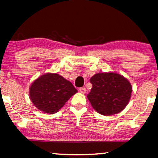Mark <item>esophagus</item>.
Here are the masks:
<instances>
[{
    "instance_id": "esophagus-1",
    "label": "esophagus",
    "mask_w": 158,
    "mask_h": 158,
    "mask_svg": "<svg viewBox=\"0 0 158 158\" xmlns=\"http://www.w3.org/2000/svg\"><path fill=\"white\" fill-rule=\"evenodd\" d=\"M79 91L81 92V93H85V91H86V90H85V88H79Z\"/></svg>"
}]
</instances>
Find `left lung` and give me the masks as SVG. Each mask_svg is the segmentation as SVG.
Wrapping results in <instances>:
<instances>
[{
    "label": "left lung",
    "instance_id": "obj_1",
    "mask_svg": "<svg viewBox=\"0 0 158 158\" xmlns=\"http://www.w3.org/2000/svg\"><path fill=\"white\" fill-rule=\"evenodd\" d=\"M93 85L87 98L93 108L104 116L116 114L127 105L132 91V85L117 73H97L90 79Z\"/></svg>",
    "mask_w": 158,
    "mask_h": 158
}]
</instances>
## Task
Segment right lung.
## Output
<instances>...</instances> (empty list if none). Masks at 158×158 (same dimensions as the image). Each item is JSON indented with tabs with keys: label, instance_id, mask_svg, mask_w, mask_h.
I'll return each mask as SVG.
<instances>
[{
	"label": "right lung",
	"instance_id": "1",
	"mask_svg": "<svg viewBox=\"0 0 158 158\" xmlns=\"http://www.w3.org/2000/svg\"><path fill=\"white\" fill-rule=\"evenodd\" d=\"M77 90L70 81L56 73H46L35 80L29 90L35 106L47 114L56 113Z\"/></svg>",
	"mask_w": 158,
	"mask_h": 158
}]
</instances>
